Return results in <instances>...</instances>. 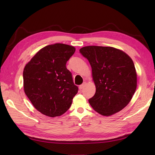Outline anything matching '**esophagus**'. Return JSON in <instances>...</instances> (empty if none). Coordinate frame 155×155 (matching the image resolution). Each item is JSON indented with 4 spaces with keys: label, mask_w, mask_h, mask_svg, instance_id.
<instances>
[{
    "label": "esophagus",
    "mask_w": 155,
    "mask_h": 155,
    "mask_svg": "<svg viewBox=\"0 0 155 155\" xmlns=\"http://www.w3.org/2000/svg\"><path fill=\"white\" fill-rule=\"evenodd\" d=\"M85 83H83L82 85H79V90L80 91H81L82 89L85 87Z\"/></svg>",
    "instance_id": "34e87169"
}]
</instances>
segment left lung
Here are the masks:
<instances>
[{
    "label": "left lung",
    "mask_w": 155,
    "mask_h": 155,
    "mask_svg": "<svg viewBox=\"0 0 155 155\" xmlns=\"http://www.w3.org/2000/svg\"><path fill=\"white\" fill-rule=\"evenodd\" d=\"M79 52L92 67L96 93L88 102L94 110L106 116L122 110L132 99L137 86L132 59L124 51L110 46H88Z\"/></svg>",
    "instance_id": "left-lung-1"
}]
</instances>
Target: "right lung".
<instances>
[{"mask_svg":"<svg viewBox=\"0 0 155 155\" xmlns=\"http://www.w3.org/2000/svg\"><path fill=\"white\" fill-rule=\"evenodd\" d=\"M74 46L62 43L41 49L23 71L24 90L32 105L50 117L63 114L78 91L67 62L74 54Z\"/></svg>","mask_w":155,"mask_h":155,"instance_id":"right-lung-1","label":"right lung"}]
</instances>
